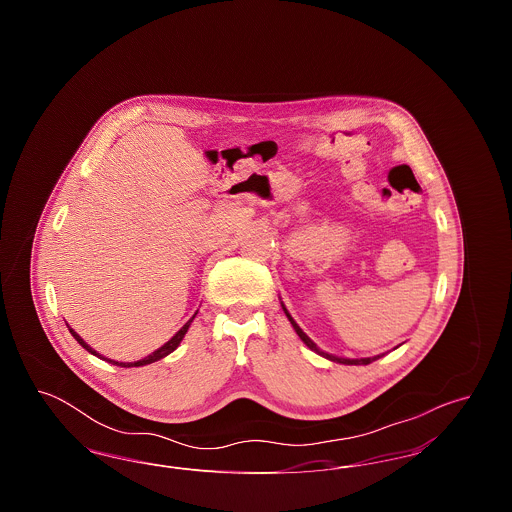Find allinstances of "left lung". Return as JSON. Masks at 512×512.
Segmentation results:
<instances>
[{"label": "left lung", "instance_id": "left-lung-1", "mask_svg": "<svg viewBox=\"0 0 512 512\" xmlns=\"http://www.w3.org/2000/svg\"><path fill=\"white\" fill-rule=\"evenodd\" d=\"M282 309H284V313H286V317L290 320V324L293 326V330H295V334L301 338V341L311 349V351H315L318 353L320 357H324V359H328V361H332V363H340V365H370L372 361H376V359H380V357H384L386 353H380V355H374V357H363V359H347V357H338V355H332V353H326V351H322L320 347H317V343L311 340L301 328H299V324L293 320L292 315L288 313V309H286V305L282 303Z\"/></svg>", "mask_w": 512, "mask_h": 512}]
</instances>
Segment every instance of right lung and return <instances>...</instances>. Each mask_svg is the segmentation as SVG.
<instances>
[{"label":"right lung","mask_w":512,"mask_h":512,"mask_svg":"<svg viewBox=\"0 0 512 512\" xmlns=\"http://www.w3.org/2000/svg\"><path fill=\"white\" fill-rule=\"evenodd\" d=\"M197 315V313H195ZM194 317L190 318L174 336H172L171 340L167 341L165 345H161L159 349H155L151 355H147V357H144V359H140V361H134V363H119V361H113V359H107V357H101L99 355L98 351L96 349H92L86 341L82 340L76 332H74L73 328H69L71 330V334H73L74 340L78 341L88 353H92V355H96V357H99V359H103V361H107V363H111V365L115 366H124V368H130V366H146L151 365V363H155V361H161L163 357H167V355H171L172 351L180 345V341L184 340V336H186V332H188V328H190V324H192V320H194Z\"/></svg>","instance_id":"1"}]
</instances>
